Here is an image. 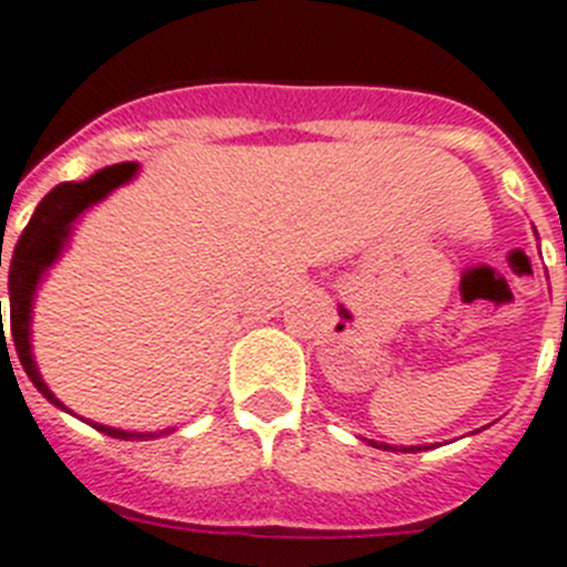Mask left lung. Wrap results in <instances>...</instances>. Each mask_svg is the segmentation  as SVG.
I'll return each instance as SVG.
<instances>
[{
  "mask_svg": "<svg viewBox=\"0 0 567 567\" xmlns=\"http://www.w3.org/2000/svg\"><path fill=\"white\" fill-rule=\"evenodd\" d=\"M370 444H372V447H381V450H399V447H390V444L372 442V439H370ZM401 450H404V453H408V450H413V453H415V450H427V447H401Z\"/></svg>",
  "mask_w": 567,
  "mask_h": 567,
  "instance_id": "1",
  "label": "left lung"
}]
</instances>
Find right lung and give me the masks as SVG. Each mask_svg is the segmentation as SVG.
<instances>
[{"label":"right lung","instance_id":"add662e5","mask_svg":"<svg viewBox=\"0 0 567 567\" xmlns=\"http://www.w3.org/2000/svg\"><path fill=\"white\" fill-rule=\"evenodd\" d=\"M137 174V163H117V166H105L96 174H91L89 181L80 183H60L56 188H51L45 197L40 200L33 217L28 220L25 231L13 246L11 255V269H8V292H11V336L13 347H17V355L25 367L28 379L33 381V386L45 395L51 404H56L60 410H68L56 395L48 390V384L42 381L40 370H37V361H33L31 352V309H33V295L40 287L42 275L48 272V266L60 258V251L65 249L68 235L74 229V220L85 209H91L94 203H100L103 197H109L111 192L123 183H128ZM2 266V260H0ZM0 321H2V301H0ZM2 347H8L4 341V323H2ZM100 433L111 435V439H154L159 433H128V430L105 427V424H94ZM166 433V430H163Z\"/></svg>","mask_w":567,"mask_h":567}]
</instances>
